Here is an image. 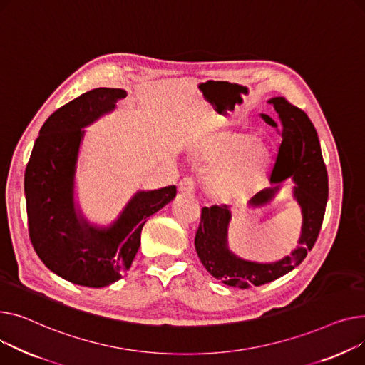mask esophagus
I'll list each match as a JSON object with an SVG mask.
<instances>
[{
    "mask_svg": "<svg viewBox=\"0 0 365 365\" xmlns=\"http://www.w3.org/2000/svg\"><path fill=\"white\" fill-rule=\"evenodd\" d=\"M178 190L182 192V195H195V191H196L195 180H192L191 177L182 178L178 184Z\"/></svg>",
    "mask_w": 365,
    "mask_h": 365,
    "instance_id": "obj_1",
    "label": "esophagus"
}]
</instances>
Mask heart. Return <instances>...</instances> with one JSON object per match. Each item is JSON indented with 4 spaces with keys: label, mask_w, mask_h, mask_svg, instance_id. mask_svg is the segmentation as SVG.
I'll return each mask as SVG.
<instances>
[{
    "label": "heart",
    "mask_w": 365,
    "mask_h": 365,
    "mask_svg": "<svg viewBox=\"0 0 365 365\" xmlns=\"http://www.w3.org/2000/svg\"><path fill=\"white\" fill-rule=\"evenodd\" d=\"M249 135L206 134L191 145V153L205 163H215L207 175V188L224 202L247 196L267 173L269 150Z\"/></svg>",
    "instance_id": "b5f03b06"
}]
</instances>
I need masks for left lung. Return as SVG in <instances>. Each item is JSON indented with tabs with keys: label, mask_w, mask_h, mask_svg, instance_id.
<instances>
[{
	"label": "left lung",
	"mask_w": 365,
	"mask_h": 365,
	"mask_svg": "<svg viewBox=\"0 0 365 365\" xmlns=\"http://www.w3.org/2000/svg\"><path fill=\"white\" fill-rule=\"evenodd\" d=\"M282 122V144L269 177L271 187L261 190L249 200V206L262 207L268 205L282 188L280 182L292 180L293 199L302 212V230L297 247L283 259L261 264L246 261L234 255L228 247V225L231 212L227 205L202 209V218L196 232L195 246L199 259L206 271L224 284L239 289L262 286L277 280L301 264L312 249L323 224L327 197L329 178L321 155L318 135L312 122L304 110L290 104L283 97L268 100ZM271 126L277 122L261 113Z\"/></svg>",
	"instance_id": "8db88e82"
}]
</instances>
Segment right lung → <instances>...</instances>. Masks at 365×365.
I'll return each mask as SVG.
<instances>
[{
    "label": "right lung",
    "mask_w": 365,
    "mask_h": 365,
    "mask_svg": "<svg viewBox=\"0 0 365 365\" xmlns=\"http://www.w3.org/2000/svg\"><path fill=\"white\" fill-rule=\"evenodd\" d=\"M119 88H96L56 110L42 125L25 170L32 246L44 265L73 284L106 287L130 269L148 217L177 196V187L140 190L107 227L91 224L75 202L83 128L115 110Z\"/></svg>",
    "instance_id": "obj_1"
}]
</instances>
